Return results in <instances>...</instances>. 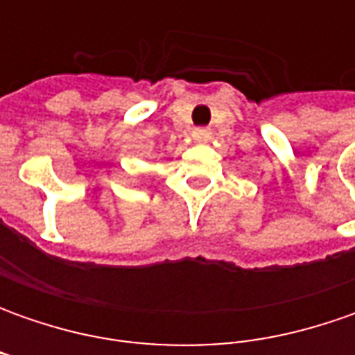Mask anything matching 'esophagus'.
<instances>
[{
  "mask_svg": "<svg viewBox=\"0 0 355 355\" xmlns=\"http://www.w3.org/2000/svg\"><path fill=\"white\" fill-rule=\"evenodd\" d=\"M191 134H193V138H196L198 142H207V140L211 138V132L207 128H196Z\"/></svg>",
  "mask_w": 355,
  "mask_h": 355,
  "instance_id": "34e87169",
  "label": "esophagus"
}]
</instances>
